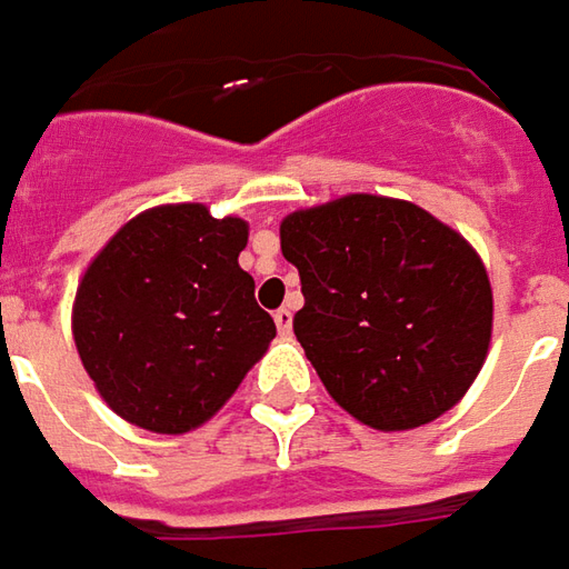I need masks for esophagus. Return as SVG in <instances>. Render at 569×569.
Returning a JSON list of instances; mask_svg holds the SVG:
<instances>
[{
	"label": "esophagus",
	"instance_id": "1",
	"mask_svg": "<svg viewBox=\"0 0 569 569\" xmlns=\"http://www.w3.org/2000/svg\"><path fill=\"white\" fill-rule=\"evenodd\" d=\"M273 320H277V330H280V333H292V311H289V308H280V311L273 315Z\"/></svg>",
	"mask_w": 569,
	"mask_h": 569
}]
</instances>
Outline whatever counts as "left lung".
<instances>
[{
    "label": "left lung",
    "mask_w": 569,
    "mask_h": 569,
    "mask_svg": "<svg viewBox=\"0 0 569 569\" xmlns=\"http://www.w3.org/2000/svg\"><path fill=\"white\" fill-rule=\"evenodd\" d=\"M299 268L292 330L355 420L415 430L455 408L492 339V286L473 246L415 202L351 192L280 223Z\"/></svg>",
    "instance_id": "left-lung-1"
}]
</instances>
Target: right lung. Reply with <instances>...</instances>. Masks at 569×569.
Wrapping results in <instances>:
<instances>
[{"instance_id":"obj_1","label":"right lung","mask_w":569,"mask_h":569,"mask_svg":"<svg viewBox=\"0 0 569 569\" xmlns=\"http://www.w3.org/2000/svg\"><path fill=\"white\" fill-rule=\"evenodd\" d=\"M242 218L199 202L127 220L92 258L73 299V342L106 405L152 432L202 427L277 336L239 268Z\"/></svg>"}]
</instances>
